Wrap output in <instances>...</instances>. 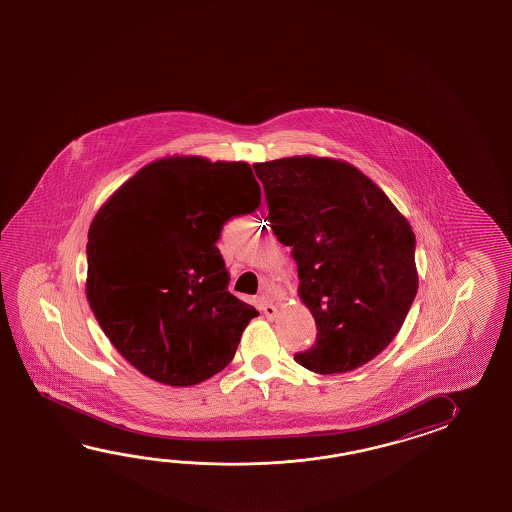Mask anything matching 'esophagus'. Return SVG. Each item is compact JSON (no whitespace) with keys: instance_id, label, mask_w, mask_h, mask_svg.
I'll list each match as a JSON object with an SVG mask.
<instances>
[{"instance_id":"1","label":"esophagus","mask_w":512,"mask_h":512,"mask_svg":"<svg viewBox=\"0 0 512 512\" xmlns=\"http://www.w3.org/2000/svg\"><path fill=\"white\" fill-rule=\"evenodd\" d=\"M260 307L261 311H263V315L269 316V318H274V316L278 315V307L269 302L265 296H261L260 298Z\"/></svg>"}]
</instances>
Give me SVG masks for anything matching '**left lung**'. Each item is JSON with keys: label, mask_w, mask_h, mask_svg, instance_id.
<instances>
[{"label": "left lung", "mask_w": 512, "mask_h": 512, "mask_svg": "<svg viewBox=\"0 0 512 512\" xmlns=\"http://www.w3.org/2000/svg\"><path fill=\"white\" fill-rule=\"evenodd\" d=\"M254 172L318 329L313 348L294 360L322 375L357 370L392 342L412 307L419 287L414 230L346 161L294 155L256 163Z\"/></svg>", "instance_id": "1"}]
</instances>
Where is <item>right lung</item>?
<instances>
[{"instance_id":"obj_1","label":"right lung","mask_w":512,"mask_h":512,"mask_svg":"<svg viewBox=\"0 0 512 512\" xmlns=\"http://www.w3.org/2000/svg\"><path fill=\"white\" fill-rule=\"evenodd\" d=\"M258 205L249 164L174 155L146 164L100 207L87 232L86 296L142 375L194 386L232 360L260 313L227 291L216 241L227 219Z\"/></svg>"}]
</instances>
